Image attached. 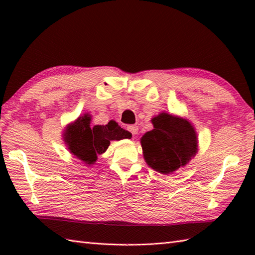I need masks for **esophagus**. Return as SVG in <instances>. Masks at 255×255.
I'll return each instance as SVG.
<instances>
[{"mask_svg": "<svg viewBox=\"0 0 255 255\" xmlns=\"http://www.w3.org/2000/svg\"><path fill=\"white\" fill-rule=\"evenodd\" d=\"M127 129L133 134V136H137V134H138L139 127L137 126V125H130V126L127 127Z\"/></svg>", "mask_w": 255, "mask_h": 255, "instance_id": "1", "label": "esophagus"}]
</instances>
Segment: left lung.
I'll use <instances>...</instances> for the list:
<instances>
[{"mask_svg":"<svg viewBox=\"0 0 255 255\" xmlns=\"http://www.w3.org/2000/svg\"><path fill=\"white\" fill-rule=\"evenodd\" d=\"M151 123L153 129L140 139L143 158L151 169L170 174L196 155L197 133L188 119L162 112Z\"/></svg>","mask_w":255,"mask_h":255,"instance_id":"obj_1","label":"left lung"}]
</instances>
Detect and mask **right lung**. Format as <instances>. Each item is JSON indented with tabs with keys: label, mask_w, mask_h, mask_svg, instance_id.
Masks as SVG:
<instances>
[{
	"label": "right lung",
	"mask_w": 255,
	"mask_h": 255,
	"mask_svg": "<svg viewBox=\"0 0 255 255\" xmlns=\"http://www.w3.org/2000/svg\"><path fill=\"white\" fill-rule=\"evenodd\" d=\"M92 117L85 113L64 128L63 141L70 153L92 165L97 160V154L104 153L112 140L131 139V133L125 130L115 121L107 125L91 126Z\"/></svg>",
	"instance_id": "obj_1"
}]
</instances>
